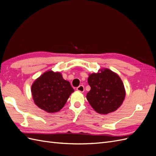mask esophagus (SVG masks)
Wrapping results in <instances>:
<instances>
[{
    "label": "esophagus",
    "instance_id": "esophagus-1",
    "mask_svg": "<svg viewBox=\"0 0 156 156\" xmlns=\"http://www.w3.org/2000/svg\"><path fill=\"white\" fill-rule=\"evenodd\" d=\"M77 90L79 92H84L85 90V88H84V86L83 85H79L78 87H77Z\"/></svg>",
    "mask_w": 156,
    "mask_h": 156
}]
</instances>
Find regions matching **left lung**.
<instances>
[{"instance_id":"1","label":"left lung","mask_w":156,"mask_h":156,"mask_svg":"<svg viewBox=\"0 0 156 156\" xmlns=\"http://www.w3.org/2000/svg\"><path fill=\"white\" fill-rule=\"evenodd\" d=\"M88 83L90 90L87 94V99L97 112L107 115L122 104L126 92L122 80L115 72L104 69L90 74Z\"/></svg>"}]
</instances>
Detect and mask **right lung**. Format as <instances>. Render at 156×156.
Here are the masks:
<instances>
[{"label": "right lung", "mask_w": 156, "mask_h": 156, "mask_svg": "<svg viewBox=\"0 0 156 156\" xmlns=\"http://www.w3.org/2000/svg\"><path fill=\"white\" fill-rule=\"evenodd\" d=\"M74 91L70 83L59 72L48 71L36 79L31 92L35 104L49 113L57 112L65 105Z\"/></svg>", "instance_id": "right-lung-1"}]
</instances>
